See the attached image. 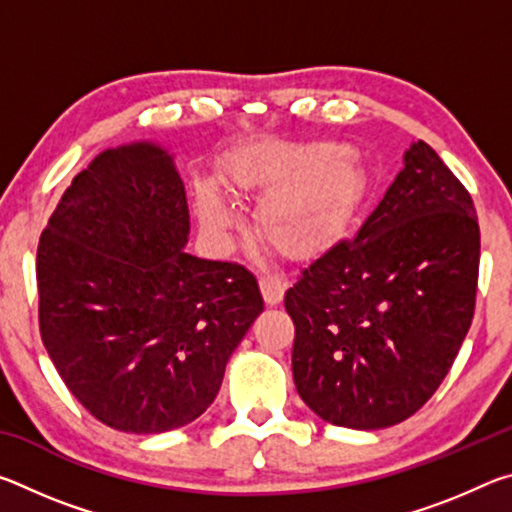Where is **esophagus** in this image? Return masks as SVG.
<instances>
[{
    "label": "esophagus",
    "instance_id": "obj_1",
    "mask_svg": "<svg viewBox=\"0 0 512 512\" xmlns=\"http://www.w3.org/2000/svg\"><path fill=\"white\" fill-rule=\"evenodd\" d=\"M259 289H262L266 305L275 307V305H280L284 298V291H287V280H282V277L275 273H266L259 277Z\"/></svg>",
    "mask_w": 512,
    "mask_h": 512
}]
</instances>
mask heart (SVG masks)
Wrapping results in <instances>:
<instances>
[{
  "label": "heart",
  "instance_id": "1",
  "mask_svg": "<svg viewBox=\"0 0 512 512\" xmlns=\"http://www.w3.org/2000/svg\"><path fill=\"white\" fill-rule=\"evenodd\" d=\"M219 178L235 194L266 189L257 207L259 235L293 257L332 246L366 189L359 160L336 144H250L223 160ZM196 207L214 232L235 223L232 207L212 185L196 187Z\"/></svg>",
  "mask_w": 512,
  "mask_h": 512
}]
</instances>
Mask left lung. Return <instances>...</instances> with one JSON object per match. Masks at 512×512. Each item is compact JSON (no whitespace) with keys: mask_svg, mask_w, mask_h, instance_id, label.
<instances>
[{"mask_svg":"<svg viewBox=\"0 0 512 512\" xmlns=\"http://www.w3.org/2000/svg\"><path fill=\"white\" fill-rule=\"evenodd\" d=\"M481 235L472 196L422 140L354 239L284 296L293 381L325 422L384 429L436 393L472 325Z\"/></svg>","mask_w":512,"mask_h":512,"instance_id":"obj_1","label":"left lung"}]
</instances>
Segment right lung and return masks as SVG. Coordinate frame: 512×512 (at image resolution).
Masks as SVG:
<instances>
[{
  "label": "right lung",
  "instance_id": "add662e5",
  "mask_svg": "<svg viewBox=\"0 0 512 512\" xmlns=\"http://www.w3.org/2000/svg\"><path fill=\"white\" fill-rule=\"evenodd\" d=\"M187 237L185 185L153 142L99 153L40 235L42 343L69 393L117 431L194 422L264 311L253 273L185 253Z\"/></svg>",
  "mask_w": 512,
  "mask_h": 512
}]
</instances>
